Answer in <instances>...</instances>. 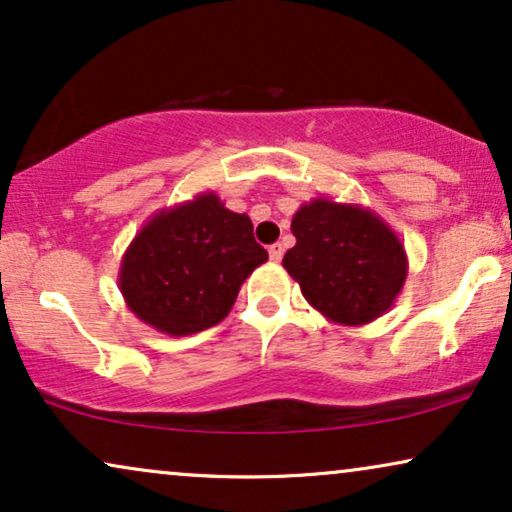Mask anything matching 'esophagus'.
Instances as JSON below:
<instances>
[{"mask_svg":"<svg viewBox=\"0 0 512 512\" xmlns=\"http://www.w3.org/2000/svg\"><path fill=\"white\" fill-rule=\"evenodd\" d=\"M268 254H270V261H275V263H279L282 261V256H284V247L282 244H272V247L268 249Z\"/></svg>","mask_w":512,"mask_h":512,"instance_id":"1","label":"esophagus"}]
</instances>
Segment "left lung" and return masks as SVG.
<instances>
[{
  "mask_svg": "<svg viewBox=\"0 0 512 512\" xmlns=\"http://www.w3.org/2000/svg\"><path fill=\"white\" fill-rule=\"evenodd\" d=\"M296 247L282 265L314 310L342 326H363L394 305L408 254L373 209L314 198L293 214Z\"/></svg>",
  "mask_w": 512,
  "mask_h": 512,
  "instance_id": "left-lung-1",
  "label": "left lung"
}]
</instances>
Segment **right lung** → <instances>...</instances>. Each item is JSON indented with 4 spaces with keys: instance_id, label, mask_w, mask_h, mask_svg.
I'll list each match as a JSON object with an SVG mask.
<instances>
[{
    "instance_id": "obj_1",
    "label": "right lung",
    "mask_w": 512,
    "mask_h": 512,
    "mask_svg": "<svg viewBox=\"0 0 512 512\" xmlns=\"http://www.w3.org/2000/svg\"><path fill=\"white\" fill-rule=\"evenodd\" d=\"M265 261L249 216L207 191L144 223L123 254L118 289L144 324L179 338L226 319L244 279Z\"/></svg>"
}]
</instances>
